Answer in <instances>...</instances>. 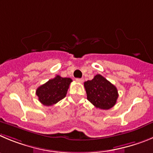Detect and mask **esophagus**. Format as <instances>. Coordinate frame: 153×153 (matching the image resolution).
Returning a JSON list of instances; mask_svg holds the SVG:
<instances>
[{
  "mask_svg": "<svg viewBox=\"0 0 153 153\" xmlns=\"http://www.w3.org/2000/svg\"><path fill=\"white\" fill-rule=\"evenodd\" d=\"M76 81L77 82H83V79H79V78H76Z\"/></svg>",
  "mask_w": 153,
  "mask_h": 153,
  "instance_id": "esophagus-1",
  "label": "esophagus"
}]
</instances>
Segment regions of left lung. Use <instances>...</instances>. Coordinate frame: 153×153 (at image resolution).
Returning <instances> with one entry per match:
<instances>
[{"instance_id":"obj_1","label":"left lung","mask_w":153,"mask_h":153,"mask_svg":"<svg viewBox=\"0 0 153 153\" xmlns=\"http://www.w3.org/2000/svg\"><path fill=\"white\" fill-rule=\"evenodd\" d=\"M87 99L97 108L108 110L116 104L118 98L115 86L100 74L94 76L92 80L84 82Z\"/></svg>"}]
</instances>
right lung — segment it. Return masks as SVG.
Instances as JSON below:
<instances>
[{"instance_id": "add662e5", "label": "right lung", "mask_w": 153, "mask_h": 153, "mask_svg": "<svg viewBox=\"0 0 153 153\" xmlns=\"http://www.w3.org/2000/svg\"><path fill=\"white\" fill-rule=\"evenodd\" d=\"M71 82V78L61 77L59 75L56 76L54 79H49L36 89L39 101L46 106L56 104L65 97Z\"/></svg>"}]
</instances>
